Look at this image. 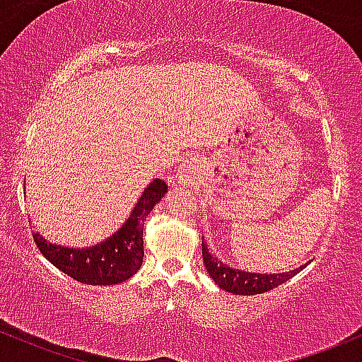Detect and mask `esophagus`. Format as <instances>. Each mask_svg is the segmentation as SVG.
<instances>
[{"label":"esophagus","instance_id":"esophagus-1","mask_svg":"<svg viewBox=\"0 0 362 362\" xmlns=\"http://www.w3.org/2000/svg\"><path fill=\"white\" fill-rule=\"evenodd\" d=\"M194 170H195L194 161H189V163L184 165V167L180 168V172H178V180H180V182H189V180H192L194 175H195Z\"/></svg>","mask_w":362,"mask_h":362}]
</instances>
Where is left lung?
Returning a JSON list of instances; mask_svg holds the SVG:
<instances>
[{"label":"left lung","mask_w":362,"mask_h":362,"mask_svg":"<svg viewBox=\"0 0 362 362\" xmlns=\"http://www.w3.org/2000/svg\"><path fill=\"white\" fill-rule=\"evenodd\" d=\"M202 259H204L206 271L213 277V281L219 288L228 291V293L233 294H243V296H248V294H260L267 293L277 286H281L282 282L289 281L291 277L296 276L298 272L303 271L306 267L305 265L294 269V271L289 272H276V274H260V272H248L242 271V269H233L228 264H224L223 260H219L218 257L213 255L204 243V238H202Z\"/></svg>","instance_id":"obj_1"}]
</instances>
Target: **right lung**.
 Listing matches in <instances>:
<instances>
[{
	"mask_svg": "<svg viewBox=\"0 0 362 362\" xmlns=\"http://www.w3.org/2000/svg\"><path fill=\"white\" fill-rule=\"evenodd\" d=\"M167 192V184L160 178H153L143 190L126 223L109 238L91 247H64L47 242L37 231H34V240L45 259L74 281L91 286L119 284L141 269L144 257V219Z\"/></svg>",
	"mask_w": 362,
	"mask_h": 362,
	"instance_id": "right-lung-1",
	"label": "right lung"
}]
</instances>
